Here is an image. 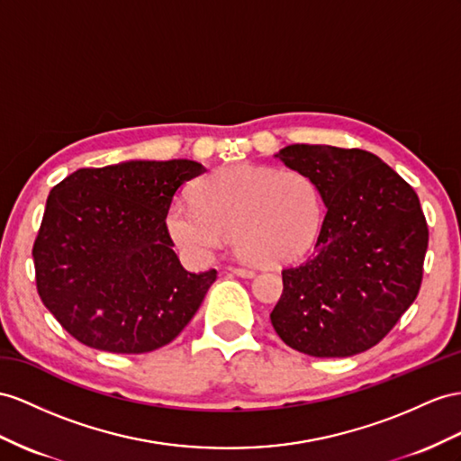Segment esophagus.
<instances>
[{"label": "esophagus", "mask_w": 461, "mask_h": 461, "mask_svg": "<svg viewBox=\"0 0 461 461\" xmlns=\"http://www.w3.org/2000/svg\"><path fill=\"white\" fill-rule=\"evenodd\" d=\"M230 273H233L235 276H243V278H251L255 276V270L251 268H243V267H231Z\"/></svg>", "instance_id": "1"}]
</instances>
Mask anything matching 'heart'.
<instances>
[{
    "label": "heart",
    "instance_id": "obj_1",
    "mask_svg": "<svg viewBox=\"0 0 461 461\" xmlns=\"http://www.w3.org/2000/svg\"><path fill=\"white\" fill-rule=\"evenodd\" d=\"M321 218V193L308 175L238 163L204 176L194 188V203L175 200L167 228L198 261L233 238L245 261L276 267L310 249Z\"/></svg>",
    "mask_w": 461,
    "mask_h": 461
}]
</instances>
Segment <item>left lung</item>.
Segmentation results:
<instances>
[{
  "label": "left lung",
  "mask_w": 461,
  "mask_h": 461,
  "mask_svg": "<svg viewBox=\"0 0 461 461\" xmlns=\"http://www.w3.org/2000/svg\"><path fill=\"white\" fill-rule=\"evenodd\" d=\"M276 158L313 179L327 212L312 255L282 270L270 323L310 357L368 350L420 290L429 226L419 196L364 149L292 144Z\"/></svg>",
  "instance_id": "1"
}]
</instances>
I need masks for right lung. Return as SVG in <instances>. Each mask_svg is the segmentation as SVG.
Masks as SVG:
<instances>
[{
  "instance_id": "add662e5",
  "label": "right lung",
  "mask_w": 461,
  "mask_h": 461,
  "mask_svg": "<svg viewBox=\"0 0 461 461\" xmlns=\"http://www.w3.org/2000/svg\"><path fill=\"white\" fill-rule=\"evenodd\" d=\"M204 171L191 159L124 161L77 169L52 188L32 245L37 290L79 343L141 354L193 320L218 273L183 268L165 218Z\"/></svg>"
}]
</instances>
